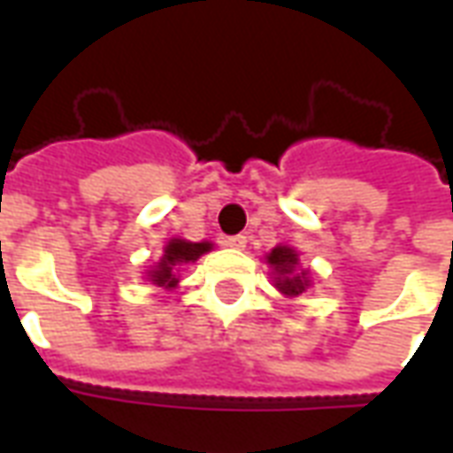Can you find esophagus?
<instances>
[{"mask_svg": "<svg viewBox=\"0 0 453 453\" xmlns=\"http://www.w3.org/2000/svg\"><path fill=\"white\" fill-rule=\"evenodd\" d=\"M226 245L233 247V250H245V247H247V237L245 235L226 237Z\"/></svg>", "mask_w": 453, "mask_h": 453, "instance_id": "1", "label": "esophagus"}]
</instances>
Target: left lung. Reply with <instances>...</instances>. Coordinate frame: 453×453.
<instances>
[{
    "mask_svg": "<svg viewBox=\"0 0 453 453\" xmlns=\"http://www.w3.org/2000/svg\"><path fill=\"white\" fill-rule=\"evenodd\" d=\"M265 262L272 269V281L276 291L284 294L286 298L305 294L311 288V269L301 266L298 250L288 245H276L269 255H265Z\"/></svg>",
    "mask_w": 453,
    "mask_h": 453,
    "instance_id": "left-lung-1",
    "label": "left lung"
}]
</instances>
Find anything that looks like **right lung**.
<instances>
[{"mask_svg":"<svg viewBox=\"0 0 453 453\" xmlns=\"http://www.w3.org/2000/svg\"><path fill=\"white\" fill-rule=\"evenodd\" d=\"M213 250V242L208 240H201V242H191V240H184V237H169V242L162 250V257L159 262L150 266L145 276L148 281H152L155 286H162V288H177L179 286V272L187 265H194L201 257Z\"/></svg>","mask_w":453,"mask_h":453,"instance_id":"1","label":"right lung"}]
</instances>
